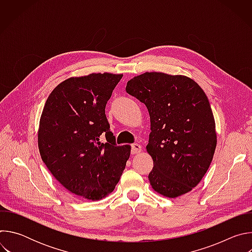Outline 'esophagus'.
<instances>
[{
	"instance_id": "1",
	"label": "esophagus",
	"mask_w": 252,
	"mask_h": 252,
	"mask_svg": "<svg viewBox=\"0 0 252 252\" xmlns=\"http://www.w3.org/2000/svg\"><path fill=\"white\" fill-rule=\"evenodd\" d=\"M141 146L138 145V143H133V145H131V155L139 154L141 153Z\"/></svg>"
}]
</instances>
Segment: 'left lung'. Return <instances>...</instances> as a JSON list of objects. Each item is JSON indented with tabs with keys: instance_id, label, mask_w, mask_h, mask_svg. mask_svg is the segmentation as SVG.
<instances>
[{
	"instance_id": "1",
	"label": "left lung",
	"mask_w": 252,
	"mask_h": 252,
	"mask_svg": "<svg viewBox=\"0 0 252 252\" xmlns=\"http://www.w3.org/2000/svg\"><path fill=\"white\" fill-rule=\"evenodd\" d=\"M127 94L146 104L151 119L149 174L158 193L174 198L195 188L217 148L215 122L203 90L182 75L147 71L129 80Z\"/></svg>"
}]
</instances>
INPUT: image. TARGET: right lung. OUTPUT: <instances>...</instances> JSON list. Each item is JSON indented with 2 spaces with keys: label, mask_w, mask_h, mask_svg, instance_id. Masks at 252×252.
Listing matches in <instances>:
<instances>
[{
  "label": "right lung",
  "mask_w": 252,
  "mask_h": 252,
  "mask_svg": "<svg viewBox=\"0 0 252 252\" xmlns=\"http://www.w3.org/2000/svg\"><path fill=\"white\" fill-rule=\"evenodd\" d=\"M122 78L93 73L66 79L50 94L40 119L43 161L63 188L89 200L113 192L130 155L129 145L117 146L104 114Z\"/></svg>",
  "instance_id": "1"
}]
</instances>
